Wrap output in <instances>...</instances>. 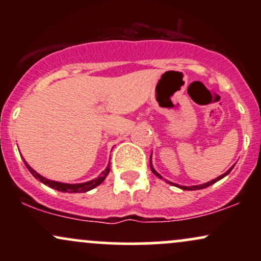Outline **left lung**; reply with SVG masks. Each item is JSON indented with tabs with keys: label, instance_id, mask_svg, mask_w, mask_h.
Masks as SVG:
<instances>
[{
	"label": "left lung",
	"instance_id": "obj_1",
	"mask_svg": "<svg viewBox=\"0 0 261 261\" xmlns=\"http://www.w3.org/2000/svg\"><path fill=\"white\" fill-rule=\"evenodd\" d=\"M149 166H151V170H152V173H153L154 175H157L158 178H162V175L160 174V173H157V172H155L153 167H152V162H151V161H149ZM232 169H233V167H232V168H229L228 170H227V172L224 173V174H222V175H220V176H218V178L214 179V180H211V181H207V182H205V184H201V185H194V187H181V185H178V184H173L172 181H168V182H169V184H172V185H175V187H178V188L182 189V190H200V189H205V188L210 187V185L215 184V182H216V181L221 180V179L224 178V176H226V175H228V174H229V172H230V170H232Z\"/></svg>",
	"mask_w": 261,
	"mask_h": 261
}]
</instances>
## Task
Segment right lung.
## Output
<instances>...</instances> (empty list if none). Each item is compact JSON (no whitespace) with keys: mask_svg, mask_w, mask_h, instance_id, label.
<instances>
[{"mask_svg":"<svg viewBox=\"0 0 261 261\" xmlns=\"http://www.w3.org/2000/svg\"><path fill=\"white\" fill-rule=\"evenodd\" d=\"M24 161V160H23ZM24 164L25 167L28 168L29 172L32 173L33 176H35V178L39 179L43 184L47 185V187L55 189V190H59V191H62V193H86V191H89L92 190V189H94L95 187H98V185H100L101 182L104 181V179L107 178V175L109 174L110 172V163L108 164V167L106 168V170H103L101 172V174L98 176V178L93 179L91 181H86V182H81V184H66V182H60V181H54V180H49V179L44 178L43 175H40L39 173L35 172L34 169L32 168L31 166H29L28 163L24 161Z\"/></svg>","mask_w":261,"mask_h":261,"instance_id":"right-lung-1","label":"right lung"}]
</instances>
